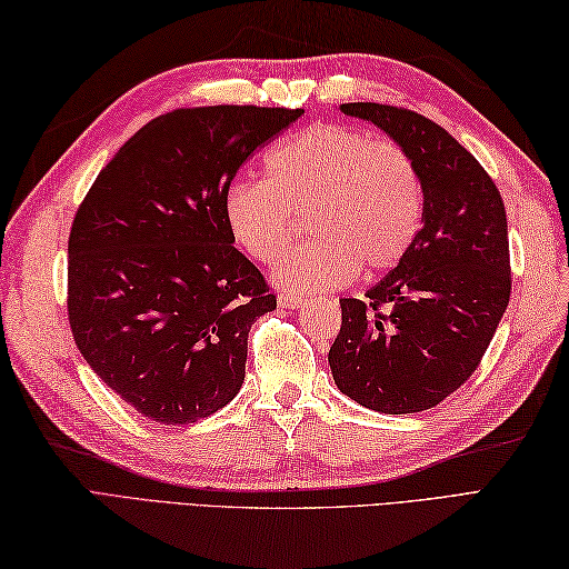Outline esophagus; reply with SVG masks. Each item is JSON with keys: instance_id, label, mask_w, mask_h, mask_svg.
Masks as SVG:
<instances>
[{"instance_id": "1", "label": "esophagus", "mask_w": 569, "mask_h": 569, "mask_svg": "<svg viewBox=\"0 0 569 569\" xmlns=\"http://www.w3.org/2000/svg\"><path fill=\"white\" fill-rule=\"evenodd\" d=\"M301 297L299 295H289V292H280L277 295V303H280L282 309H299L301 307Z\"/></svg>"}]
</instances>
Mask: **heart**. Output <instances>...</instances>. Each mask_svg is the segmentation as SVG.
<instances>
[{
  "label": "heart",
  "mask_w": 569,
  "mask_h": 569,
  "mask_svg": "<svg viewBox=\"0 0 569 569\" xmlns=\"http://www.w3.org/2000/svg\"><path fill=\"white\" fill-rule=\"evenodd\" d=\"M268 178H241L224 192L233 243L272 262L307 214L318 239L297 246L274 268L287 292H326L393 270L422 227V180L410 151L365 130L323 122L299 130L266 159Z\"/></svg>",
  "instance_id": "b5f03b06"
}]
</instances>
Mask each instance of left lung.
<instances>
[{
    "mask_svg": "<svg viewBox=\"0 0 569 569\" xmlns=\"http://www.w3.org/2000/svg\"><path fill=\"white\" fill-rule=\"evenodd\" d=\"M340 110L410 151L425 202L408 256L365 299H340L332 379L369 410H429L478 369L509 303L505 202L478 159L435 120L386 103Z\"/></svg>",
    "mask_w": 569,
    "mask_h": 569,
    "instance_id": "8db88e82",
    "label": "left lung"
}]
</instances>
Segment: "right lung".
<instances>
[{"instance_id": "add662e5", "label": "right lung", "mask_w": 569, "mask_h": 569, "mask_svg": "<svg viewBox=\"0 0 569 569\" xmlns=\"http://www.w3.org/2000/svg\"><path fill=\"white\" fill-rule=\"evenodd\" d=\"M301 108H178L147 122L81 200L67 246V316L110 391L159 425L224 408L246 377L248 332L277 309L233 248L224 192Z\"/></svg>"}]
</instances>
